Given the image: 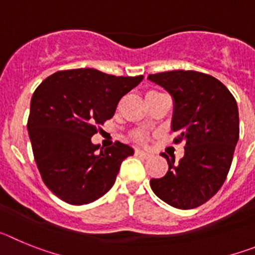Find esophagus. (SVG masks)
<instances>
[{
  "instance_id": "34e87169",
  "label": "esophagus",
  "mask_w": 255,
  "mask_h": 255,
  "mask_svg": "<svg viewBox=\"0 0 255 255\" xmlns=\"http://www.w3.org/2000/svg\"><path fill=\"white\" fill-rule=\"evenodd\" d=\"M135 155L141 157V158H148L150 154L148 152H144V150H141V149H135Z\"/></svg>"
}]
</instances>
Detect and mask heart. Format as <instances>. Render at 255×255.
I'll list each match as a JSON object with an SVG mask.
<instances>
[{
    "label": "heart",
    "mask_w": 255,
    "mask_h": 255,
    "mask_svg": "<svg viewBox=\"0 0 255 255\" xmlns=\"http://www.w3.org/2000/svg\"><path fill=\"white\" fill-rule=\"evenodd\" d=\"M132 138H134V140L139 141V143H143V141H145V139H147V135H145L144 131L136 130V131L132 132Z\"/></svg>",
    "instance_id": "1"
}]
</instances>
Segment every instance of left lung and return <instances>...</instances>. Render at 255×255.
Instances as JSON below:
<instances>
[{"label":"left lung","instance_id":"obj_1","mask_svg":"<svg viewBox=\"0 0 255 255\" xmlns=\"http://www.w3.org/2000/svg\"><path fill=\"white\" fill-rule=\"evenodd\" d=\"M148 79L171 94V130L179 132L175 143L186 141L179 162L162 153L168 171L150 180V188L175 208H197L220 190L231 167L239 140L236 101L220 80L193 70L152 74Z\"/></svg>","mask_w":255,"mask_h":255}]
</instances>
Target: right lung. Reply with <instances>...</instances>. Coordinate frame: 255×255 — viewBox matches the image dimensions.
<instances>
[{
  "label": "right lung",
  "mask_w": 255,
  "mask_h": 255,
  "mask_svg": "<svg viewBox=\"0 0 255 255\" xmlns=\"http://www.w3.org/2000/svg\"><path fill=\"white\" fill-rule=\"evenodd\" d=\"M143 78L108 75L96 69L65 70L35 89L29 138L43 182L60 199L82 206L114 186L121 163L134 149L120 141L103 148L92 143V136Z\"/></svg>",
  "instance_id": "add662e5"
}]
</instances>
